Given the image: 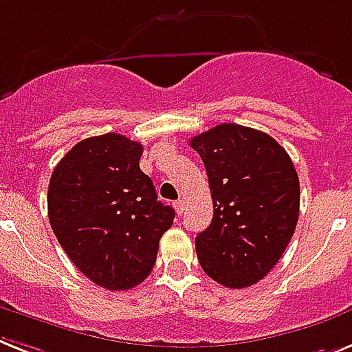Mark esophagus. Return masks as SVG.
<instances>
[{
  "label": "esophagus",
  "mask_w": 352,
  "mask_h": 352,
  "mask_svg": "<svg viewBox=\"0 0 352 352\" xmlns=\"http://www.w3.org/2000/svg\"><path fill=\"white\" fill-rule=\"evenodd\" d=\"M174 209H176V212H178V214H184V210H185L184 199H178V201H174Z\"/></svg>",
  "instance_id": "34e87169"
}]
</instances>
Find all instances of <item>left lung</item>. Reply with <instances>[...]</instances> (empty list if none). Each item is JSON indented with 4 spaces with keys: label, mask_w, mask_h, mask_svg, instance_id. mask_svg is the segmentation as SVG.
<instances>
[{
    "label": "left lung",
    "mask_w": 352,
    "mask_h": 352,
    "mask_svg": "<svg viewBox=\"0 0 352 352\" xmlns=\"http://www.w3.org/2000/svg\"><path fill=\"white\" fill-rule=\"evenodd\" d=\"M214 205L196 236L199 265L230 289L254 285L282 258L296 229L300 182L285 148L261 131L221 123L190 140Z\"/></svg>",
    "instance_id": "obj_1"
}]
</instances>
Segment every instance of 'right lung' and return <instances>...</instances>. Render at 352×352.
I'll use <instances>...</instances> for the list:
<instances>
[{"instance_id":"1","label":"right lung","mask_w":352,"mask_h":352,"mask_svg":"<svg viewBox=\"0 0 352 352\" xmlns=\"http://www.w3.org/2000/svg\"><path fill=\"white\" fill-rule=\"evenodd\" d=\"M142 154V143L109 132L76 143L50 176L56 238L72 263L109 291H127L151 274L174 220L140 168Z\"/></svg>"}]
</instances>
